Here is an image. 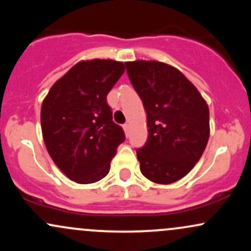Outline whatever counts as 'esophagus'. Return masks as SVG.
Instances as JSON below:
<instances>
[{
	"instance_id": "34e87169",
	"label": "esophagus",
	"mask_w": 251,
	"mask_h": 251,
	"mask_svg": "<svg viewBox=\"0 0 251 251\" xmlns=\"http://www.w3.org/2000/svg\"><path fill=\"white\" fill-rule=\"evenodd\" d=\"M123 127H124V131H125L126 135H128V124H124Z\"/></svg>"
}]
</instances>
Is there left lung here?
Listing matches in <instances>:
<instances>
[{
    "label": "left lung",
    "mask_w": 251,
    "mask_h": 251,
    "mask_svg": "<svg viewBox=\"0 0 251 251\" xmlns=\"http://www.w3.org/2000/svg\"><path fill=\"white\" fill-rule=\"evenodd\" d=\"M125 66L148 117V140L135 149L140 171L158 184L179 180L191 171L208 144V105L172 66L158 61Z\"/></svg>",
    "instance_id": "obj_1"
}]
</instances>
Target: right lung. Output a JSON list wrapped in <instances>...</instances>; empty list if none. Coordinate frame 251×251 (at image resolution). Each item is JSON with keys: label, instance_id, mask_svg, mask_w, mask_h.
<instances>
[{"label": "right lung", "instance_id": "1", "mask_svg": "<svg viewBox=\"0 0 251 251\" xmlns=\"http://www.w3.org/2000/svg\"><path fill=\"white\" fill-rule=\"evenodd\" d=\"M124 71V63L113 60L81 61L51 86L43 100L46 148L57 168L76 183L102 179L125 140L106 100Z\"/></svg>", "mask_w": 251, "mask_h": 251}]
</instances>
